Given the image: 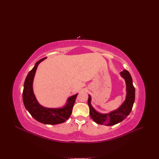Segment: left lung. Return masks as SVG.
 I'll return each instance as SVG.
<instances>
[{
	"label": "left lung",
	"mask_w": 159,
	"mask_h": 159,
	"mask_svg": "<svg viewBox=\"0 0 159 159\" xmlns=\"http://www.w3.org/2000/svg\"><path fill=\"white\" fill-rule=\"evenodd\" d=\"M120 75L126 82V95L125 101L117 109L106 114L99 112L91 105V96L89 95L88 105L90 110L89 114L94 121L98 124L106 126H112L118 124L129 115L132 109L135 98V90L133 85L132 78L130 74L126 70L121 72Z\"/></svg>",
	"instance_id": "8db88e82"
}]
</instances>
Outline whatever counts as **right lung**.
I'll return each instance as SVG.
<instances>
[{"label":"right lung","mask_w":159,"mask_h":159,"mask_svg":"<svg viewBox=\"0 0 159 159\" xmlns=\"http://www.w3.org/2000/svg\"><path fill=\"white\" fill-rule=\"evenodd\" d=\"M44 59L46 58L37 61L33 69L28 73L24 84L22 99L26 109L36 120L46 125H57L65 122L70 116L78 94L68 98L66 104L62 107H45L38 102L33 92V84L37 67Z\"/></svg>","instance_id":"1"}]
</instances>
